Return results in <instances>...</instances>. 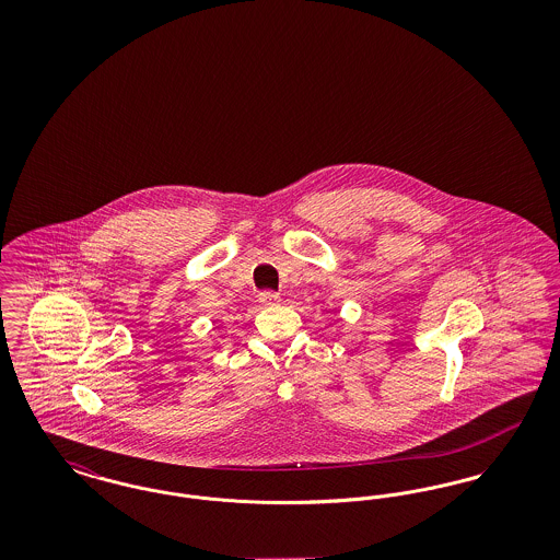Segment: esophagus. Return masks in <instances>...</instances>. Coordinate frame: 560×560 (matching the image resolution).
<instances>
[{
	"mask_svg": "<svg viewBox=\"0 0 560 560\" xmlns=\"http://www.w3.org/2000/svg\"><path fill=\"white\" fill-rule=\"evenodd\" d=\"M260 302H262V304H267V306H272V304H279V302H281V295L277 292H270V290H267V292L260 293Z\"/></svg>",
	"mask_w": 560,
	"mask_h": 560,
	"instance_id": "obj_1",
	"label": "esophagus"
}]
</instances>
